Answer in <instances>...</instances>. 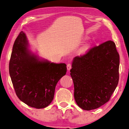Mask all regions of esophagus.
Returning <instances> with one entry per match:
<instances>
[{"mask_svg": "<svg viewBox=\"0 0 129 129\" xmlns=\"http://www.w3.org/2000/svg\"><path fill=\"white\" fill-rule=\"evenodd\" d=\"M72 64L71 63H68L67 66V68L68 69V71H69V70H71V69L72 68Z\"/></svg>", "mask_w": 129, "mask_h": 129, "instance_id": "1", "label": "esophagus"}]
</instances>
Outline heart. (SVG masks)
<instances>
[{
	"label": "heart",
	"instance_id": "b5f03b06",
	"mask_svg": "<svg viewBox=\"0 0 129 129\" xmlns=\"http://www.w3.org/2000/svg\"><path fill=\"white\" fill-rule=\"evenodd\" d=\"M88 48H89V47H88V46H85L83 48V49H82V52H85V51H86V50H87V49H88Z\"/></svg>",
	"mask_w": 129,
	"mask_h": 129
}]
</instances>
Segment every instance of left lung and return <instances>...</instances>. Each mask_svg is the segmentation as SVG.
<instances>
[{
	"mask_svg": "<svg viewBox=\"0 0 129 129\" xmlns=\"http://www.w3.org/2000/svg\"><path fill=\"white\" fill-rule=\"evenodd\" d=\"M119 66V54L111 40L74 57L71 75L79 107L91 110L108 102L118 83Z\"/></svg>",
	"mask_w": 129,
	"mask_h": 129,
	"instance_id": "8db88e82",
	"label": "left lung"
}]
</instances>
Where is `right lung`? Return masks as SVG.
Returning a JSON list of instances; mask_svg holds the SVG:
<instances>
[{
    "label": "right lung",
    "instance_id": "1",
    "mask_svg": "<svg viewBox=\"0 0 129 129\" xmlns=\"http://www.w3.org/2000/svg\"><path fill=\"white\" fill-rule=\"evenodd\" d=\"M67 72L65 63L39 61L28 49L25 34L15 39L9 63V73L18 98L37 109L47 107L53 100L56 85Z\"/></svg>",
    "mask_w": 129,
    "mask_h": 129
}]
</instances>
